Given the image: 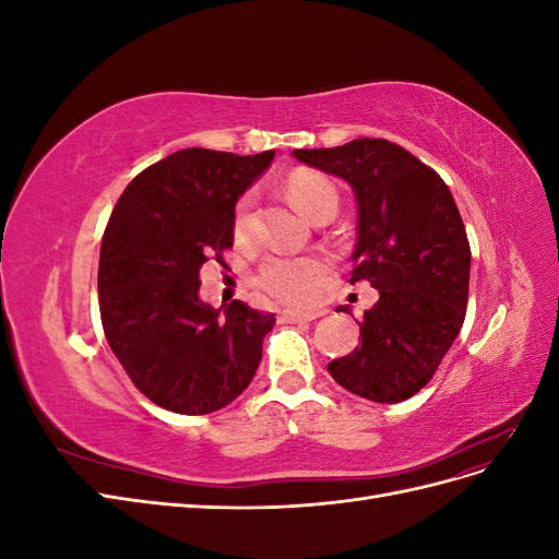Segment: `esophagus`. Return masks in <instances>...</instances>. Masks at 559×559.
I'll return each mask as SVG.
<instances>
[{
    "instance_id": "esophagus-1",
    "label": "esophagus",
    "mask_w": 559,
    "mask_h": 559,
    "mask_svg": "<svg viewBox=\"0 0 559 559\" xmlns=\"http://www.w3.org/2000/svg\"><path fill=\"white\" fill-rule=\"evenodd\" d=\"M321 314H324V312H289V310H284L280 314V321H284V324H296V321H312Z\"/></svg>"
}]
</instances>
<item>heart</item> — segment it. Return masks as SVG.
<instances>
[{"label":"heart","mask_w":559,"mask_h":559,"mask_svg":"<svg viewBox=\"0 0 559 559\" xmlns=\"http://www.w3.org/2000/svg\"><path fill=\"white\" fill-rule=\"evenodd\" d=\"M286 195L294 207L312 222L337 212V189L333 181L319 173L298 170L286 179ZM251 205L253 198L242 195L233 214V235L238 242L251 238ZM329 282V265L319 257H273L259 270V286L280 302L296 310L312 308L324 296Z\"/></svg>","instance_id":"b5f03b06"}]
</instances>
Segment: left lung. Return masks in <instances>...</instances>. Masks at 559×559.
<instances>
[{
  "label": "left lung",
  "mask_w": 559,
  "mask_h": 559,
  "mask_svg": "<svg viewBox=\"0 0 559 559\" xmlns=\"http://www.w3.org/2000/svg\"><path fill=\"white\" fill-rule=\"evenodd\" d=\"M294 156L352 186L359 218L349 282L368 280L380 292L359 321L361 345L333 359L329 373L368 401L411 399L433 378L466 317L471 247L454 198L429 165L386 140Z\"/></svg>",
  "instance_id": "obj_1"
}]
</instances>
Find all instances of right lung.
<instances>
[{
  "label": "right lung",
  "instance_id": "1",
  "mask_svg": "<svg viewBox=\"0 0 559 559\" xmlns=\"http://www.w3.org/2000/svg\"><path fill=\"white\" fill-rule=\"evenodd\" d=\"M275 151L183 148L134 177L103 235L99 317L116 359L165 411L207 415L238 399L263 357L273 312L200 300V267L233 247L235 202Z\"/></svg>",
  "mask_w": 559,
  "mask_h": 559
}]
</instances>
